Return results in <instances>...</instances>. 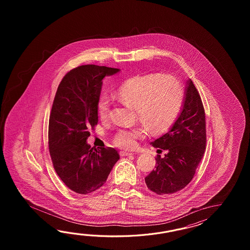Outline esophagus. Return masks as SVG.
I'll use <instances>...</instances> for the list:
<instances>
[{"mask_svg": "<svg viewBox=\"0 0 250 250\" xmlns=\"http://www.w3.org/2000/svg\"><path fill=\"white\" fill-rule=\"evenodd\" d=\"M121 156H129V155H133V153H130V152H126V151H122L121 153Z\"/></svg>", "mask_w": 250, "mask_h": 250, "instance_id": "1", "label": "esophagus"}]
</instances>
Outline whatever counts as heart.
I'll use <instances>...</instances> for the list:
<instances>
[{"label": "heart", "mask_w": 250, "mask_h": 250, "mask_svg": "<svg viewBox=\"0 0 250 250\" xmlns=\"http://www.w3.org/2000/svg\"><path fill=\"white\" fill-rule=\"evenodd\" d=\"M119 100L136 109L140 122L150 132L157 133L168 128L175 120L183 102V89L179 80L169 74L136 76L123 82L116 92ZM110 99L102 96L97 102V113L106 119ZM142 136L139 128H123L114 136V144L124 149L136 146Z\"/></svg>", "instance_id": "b5f03b06"}]
</instances>
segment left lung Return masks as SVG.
<instances>
[{
    "instance_id": "8db88e82",
    "label": "left lung",
    "mask_w": 250,
    "mask_h": 250,
    "mask_svg": "<svg viewBox=\"0 0 250 250\" xmlns=\"http://www.w3.org/2000/svg\"><path fill=\"white\" fill-rule=\"evenodd\" d=\"M186 83L179 116L167 133L151 142L155 148L167 152L164 158L157 154L155 169L145 179L149 189L158 195L172 194L184 188L193 179L206 149L202 101L192 80L189 79Z\"/></svg>"
}]
</instances>
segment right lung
I'll list each match as a JSON object with an SVG mask.
<instances>
[{"label": "right lung", "mask_w": 250, "mask_h": 250, "mask_svg": "<svg viewBox=\"0 0 250 250\" xmlns=\"http://www.w3.org/2000/svg\"><path fill=\"white\" fill-rule=\"evenodd\" d=\"M119 71L93 64L80 66L64 76L54 97L48 129L50 155L56 173L76 193L100 188L120 159L115 149H94L86 142L98 123L103 80Z\"/></svg>", "instance_id": "add662e5"}]
</instances>
